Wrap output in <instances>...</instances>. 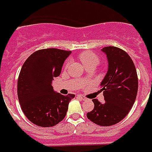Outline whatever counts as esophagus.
I'll list each match as a JSON object with an SVG mask.
<instances>
[{
  "label": "esophagus",
  "instance_id": "obj_1",
  "mask_svg": "<svg viewBox=\"0 0 152 152\" xmlns=\"http://www.w3.org/2000/svg\"><path fill=\"white\" fill-rule=\"evenodd\" d=\"M78 97H79L80 100H82V101H85V100H86V97H85L84 96H82V95H78Z\"/></svg>",
  "mask_w": 152,
  "mask_h": 152
}]
</instances>
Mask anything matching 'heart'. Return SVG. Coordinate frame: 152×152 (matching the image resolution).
<instances>
[{"mask_svg":"<svg viewBox=\"0 0 152 152\" xmlns=\"http://www.w3.org/2000/svg\"><path fill=\"white\" fill-rule=\"evenodd\" d=\"M79 58L85 67L92 64L97 65L99 62L97 56L96 54L92 52V51H85V52H83V53L80 55Z\"/></svg>","mask_w":152,"mask_h":152,"instance_id":"1","label":"heart"}]
</instances>
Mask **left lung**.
Masks as SVG:
<instances>
[{"mask_svg": "<svg viewBox=\"0 0 152 152\" xmlns=\"http://www.w3.org/2000/svg\"><path fill=\"white\" fill-rule=\"evenodd\" d=\"M108 70L101 83L104 102L93 99L94 108L87 113L91 122L102 126L122 121L130 112L138 93V76L132 59L126 51L115 47H105Z\"/></svg>", "mask_w": 152, "mask_h": 152, "instance_id": "obj_1", "label": "left lung"}]
</instances>
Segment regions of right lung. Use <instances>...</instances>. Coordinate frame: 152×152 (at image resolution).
Masks as SVG:
<instances>
[{
    "label": "right lung",
    "instance_id": "add662e5",
    "mask_svg": "<svg viewBox=\"0 0 152 152\" xmlns=\"http://www.w3.org/2000/svg\"><path fill=\"white\" fill-rule=\"evenodd\" d=\"M71 51L56 48L35 51L22 65L18 80V96L22 111L30 122L42 127L58 124L64 118L74 94L64 96L51 85L60 75Z\"/></svg>",
    "mask_w": 152,
    "mask_h": 152
}]
</instances>
